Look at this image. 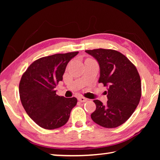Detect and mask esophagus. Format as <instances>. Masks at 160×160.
I'll return each instance as SVG.
<instances>
[{"label":"esophagus","instance_id":"34e87169","mask_svg":"<svg viewBox=\"0 0 160 160\" xmlns=\"http://www.w3.org/2000/svg\"><path fill=\"white\" fill-rule=\"evenodd\" d=\"M78 100H79L80 102H85L87 101V99L83 97H78Z\"/></svg>","mask_w":160,"mask_h":160}]
</instances>
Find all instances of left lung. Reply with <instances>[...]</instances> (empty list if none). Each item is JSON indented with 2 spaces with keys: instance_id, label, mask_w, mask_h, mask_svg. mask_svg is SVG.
<instances>
[{
  "instance_id": "obj_1",
  "label": "left lung",
  "mask_w": 160,
  "mask_h": 160,
  "mask_svg": "<svg viewBox=\"0 0 160 160\" xmlns=\"http://www.w3.org/2000/svg\"><path fill=\"white\" fill-rule=\"evenodd\" d=\"M99 63V83L107 87V104L94 100L96 110L91 114L94 123L107 128L122 125L131 117L141 97V80L129 59L116 50H86Z\"/></svg>"
}]
</instances>
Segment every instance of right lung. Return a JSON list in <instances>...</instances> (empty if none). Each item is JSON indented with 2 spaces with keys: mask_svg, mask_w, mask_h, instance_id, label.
Instances as JSON below:
<instances>
[{
  "mask_svg": "<svg viewBox=\"0 0 160 160\" xmlns=\"http://www.w3.org/2000/svg\"><path fill=\"white\" fill-rule=\"evenodd\" d=\"M78 51L57 53L34 61L22 75L19 93L27 113L42 128H60L68 121L78 100L56 94V86L63 80L68 62Z\"/></svg>",
  "mask_w": 160,
  "mask_h": 160,
  "instance_id": "1",
  "label": "right lung"
}]
</instances>
